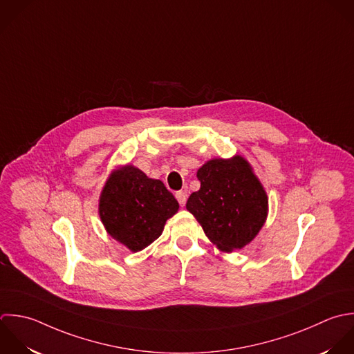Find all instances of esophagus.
<instances>
[{
	"label": "esophagus",
	"mask_w": 354,
	"mask_h": 354,
	"mask_svg": "<svg viewBox=\"0 0 354 354\" xmlns=\"http://www.w3.org/2000/svg\"><path fill=\"white\" fill-rule=\"evenodd\" d=\"M175 197H176L178 203L180 204V207H183V205L186 204V200H187V194H186V192H178V193L175 194Z\"/></svg>",
	"instance_id": "34e87169"
}]
</instances>
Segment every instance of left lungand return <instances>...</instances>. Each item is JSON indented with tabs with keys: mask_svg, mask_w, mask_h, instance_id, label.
<instances>
[{
	"mask_svg": "<svg viewBox=\"0 0 354 354\" xmlns=\"http://www.w3.org/2000/svg\"><path fill=\"white\" fill-rule=\"evenodd\" d=\"M198 192L186 208L203 226L207 237L222 251L232 252L250 244L268 218V194L241 156L214 158L198 171Z\"/></svg>",
	"mask_w": 354,
	"mask_h": 354,
	"instance_id": "1",
	"label": "left lung"
}]
</instances>
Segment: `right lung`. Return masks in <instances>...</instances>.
Segmentation results:
<instances>
[{"label": "right lung", "instance_id": "add662e5", "mask_svg": "<svg viewBox=\"0 0 354 354\" xmlns=\"http://www.w3.org/2000/svg\"><path fill=\"white\" fill-rule=\"evenodd\" d=\"M179 204L158 179L147 178L133 165L115 169L99 200V215L107 233L132 252L157 240Z\"/></svg>", "mask_w": 354, "mask_h": 354}]
</instances>
